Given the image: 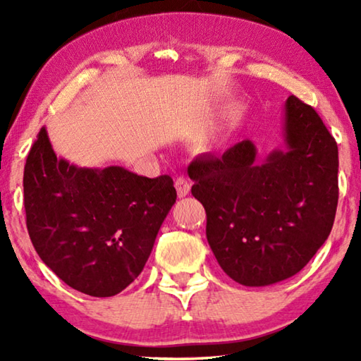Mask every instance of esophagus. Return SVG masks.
<instances>
[{
	"mask_svg": "<svg viewBox=\"0 0 361 361\" xmlns=\"http://www.w3.org/2000/svg\"><path fill=\"white\" fill-rule=\"evenodd\" d=\"M175 188H176V194H178V197H186L191 191V185H189V181L185 178V176H178V178L175 180Z\"/></svg>",
	"mask_w": 361,
	"mask_h": 361,
	"instance_id": "obj_1",
	"label": "esophagus"
}]
</instances>
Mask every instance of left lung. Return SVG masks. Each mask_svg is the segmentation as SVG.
<instances>
[{
	"instance_id": "left-lung-1",
	"label": "left lung",
	"mask_w": 361,
	"mask_h": 361,
	"mask_svg": "<svg viewBox=\"0 0 361 361\" xmlns=\"http://www.w3.org/2000/svg\"><path fill=\"white\" fill-rule=\"evenodd\" d=\"M283 149L258 159L252 140L189 166L207 213V240L228 276L267 286L298 274L331 232L338 207V145L295 95L283 105Z\"/></svg>"
}]
</instances>
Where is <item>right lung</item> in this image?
Returning a JSON list of instances; mask_svg holds the SVG:
<instances>
[{
	"instance_id": "right-lung-1",
	"label": "right lung",
	"mask_w": 361,
	"mask_h": 361,
	"mask_svg": "<svg viewBox=\"0 0 361 361\" xmlns=\"http://www.w3.org/2000/svg\"><path fill=\"white\" fill-rule=\"evenodd\" d=\"M175 200L169 175L146 178L119 166L81 167L57 157L46 127L28 152L30 239L42 262L84 295L114 296L142 274Z\"/></svg>"
}]
</instances>
